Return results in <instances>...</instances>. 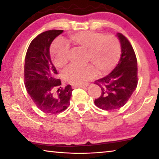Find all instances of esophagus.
<instances>
[{
    "label": "esophagus",
    "instance_id": "obj_1",
    "mask_svg": "<svg viewBox=\"0 0 159 159\" xmlns=\"http://www.w3.org/2000/svg\"><path fill=\"white\" fill-rule=\"evenodd\" d=\"M86 87L85 85H72V88H85Z\"/></svg>",
    "mask_w": 159,
    "mask_h": 159
}]
</instances>
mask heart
<instances>
[{"label":"heart","mask_w":159,"mask_h":159,"mask_svg":"<svg viewBox=\"0 0 159 159\" xmlns=\"http://www.w3.org/2000/svg\"><path fill=\"white\" fill-rule=\"evenodd\" d=\"M71 40L75 44L88 50V60L92 61L102 73L111 71L119 60L121 47L114 36H105L101 33L84 31L72 35ZM69 55V46L66 42L57 40L52 44L51 55L55 66L60 68L65 65ZM93 66L92 64H71L64 70V79L74 85L85 84L96 76L97 69Z\"/></svg>","instance_id":"1"}]
</instances>
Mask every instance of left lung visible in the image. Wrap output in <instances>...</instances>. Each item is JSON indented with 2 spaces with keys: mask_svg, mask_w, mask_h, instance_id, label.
I'll use <instances>...</instances> for the list:
<instances>
[{
  "mask_svg": "<svg viewBox=\"0 0 159 159\" xmlns=\"http://www.w3.org/2000/svg\"><path fill=\"white\" fill-rule=\"evenodd\" d=\"M121 47V56L116 66L109 75L95 82L102 90L95 105L102 109L114 110L124 106L138 85V61L128 40L118 33Z\"/></svg>",
  "mask_w": 159,
  "mask_h": 159,
  "instance_id": "1",
  "label": "left lung"
}]
</instances>
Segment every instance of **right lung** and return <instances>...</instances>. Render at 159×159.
I'll list each match as a JSON object with an SVG mask.
<instances>
[{
    "label": "right lung",
    "mask_w": 159,
    "mask_h": 159,
    "mask_svg": "<svg viewBox=\"0 0 159 159\" xmlns=\"http://www.w3.org/2000/svg\"><path fill=\"white\" fill-rule=\"evenodd\" d=\"M62 32L53 29L39 34L29 45L25 57L26 91L38 108L48 114H59L66 109L73 91L70 85L61 88L50 55L51 43Z\"/></svg>",
    "instance_id": "right-lung-1"
}]
</instances>
